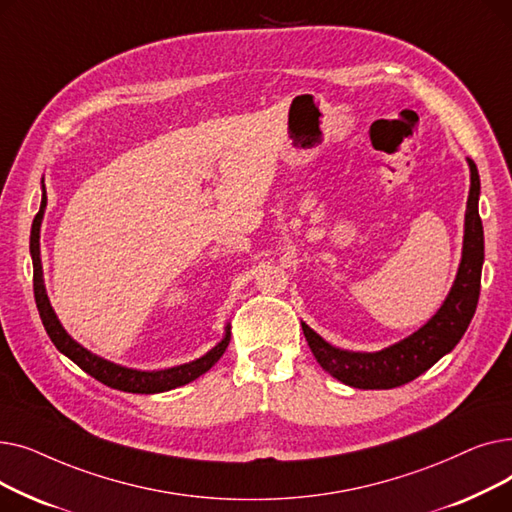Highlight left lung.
Here are the masks:
<instances>
[{
    "instance_id": "8db88e82",
    "label": "left lung",
    "mask_w": 512,
    "mask_h": 512,
    "mask_svg": "<svg viewBox=\"0 0 512 512\" xmlns=\"http://www.w3.org/2000/svg\"><path fill=\"white\" fill-rule=\"evenodd\" d=\"M467 164L471 170V188L465 211L461 265L444 305L425 326L384 351L353 353L332 346L307 324H301L317 363L342 384L359 390H388L409 384L450 353L467 332L479 301L483 265V226L477 207L479 174L473 159H467Z\"/></svg>"
}]
</instances>
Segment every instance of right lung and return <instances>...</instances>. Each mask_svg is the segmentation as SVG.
<instances>
[{
  "mask_svg": "<svg viewBox=\"0 0 512 512\" xmlns=\"http://www.w3.org/2000/svg\"><path fill=\"white\" fill-rule=\"evenodd\" d=\"M43 209H45V197L41 203L39 213L35 215L33 230H31V257H33V288H35V303L41 315V321L45 326L47 336L51 342L56 344L60 353H64L68 359H72L80 369L87 371L89 375L105 386L132 392V394H155V392H168L178 386H184L188 382L197 380L199 375L209 371L215 363L220 361L224 351L230 342V326H226L224 338L215 344L207 355H203L197 361L176 365L170 369H159V371H141V369H130L107 361L103 357L93 355L87 351L85 346H80L76 340L70 338V334L62 328L56 311L51 309V303L47 299L45 284H43V267H41V249H39V230L43 220Z\"/></svg>",
  "mask_w": 512,
  "mask_h": 512,
  "instance_id": "add662e5",
  "label": "right lung"
}]
</instances>
